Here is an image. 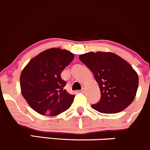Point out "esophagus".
I'll list each match as a JSON object with an SVG mask.
<instances>
[{
  "label": "esophagus",
  "instance_id": "obj_1",
  "mask_svg": "<svg viewBox=\"0 0 150 150\" xmlns=\"http://www.w3.org/2000/svg\"><path fill=\"white\" fill-rule=\"evenodd\" d=\"M84 91H85V88H84V87H83V88L81 90V93H84Z\"/></svg>",
  "mask_w": 150,
  "mask_h": 150
}]
</instances>
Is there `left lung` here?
<instances>
[{
    "instance_id": "1",
    "label": "left lung",
    "mask_w": 150,
    "mask_h": 150,
    "mask_svg": "<svg viewBox=\"0 0 150 150\" xmlns=\"http://www.w3.org/2000/svg\"><path fill=\"white\" fill-rule=\"evenodd\" d=\"M79 60L94 74L100 91L98 103L92 105L95 110L115 114L133 102L139 86V76L126 60L112 52H88L80 54Z\"/></svg>"
}]
</instances>
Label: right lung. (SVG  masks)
<instances>
[{"mask_svg": "<svg viewBox=\"0 0 150 150\" xmlns=\"http://www.w3.org/2000/svg\"><path fill=\"white\" fill-rule=\"evenodd\" d=\"M74 58L71 52L51 48L30 60L20 75L21 93L29 106L42 115L55 116L70 108L75 96L65 90L60 74Z\"/></svg>", "mask_w": 150, "mask_h": 150, "instance_id": "right-lung-1", "label": "right lung"}]
</instances>
